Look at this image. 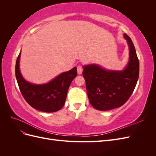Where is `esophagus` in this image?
Wrapping results in <instances>:
<instances>
[{
	"label": "esophagus",
	"mask_w": 156,
	"mask_h": 156,
	"mask_svg": "<svg viewBox=\"0 0 156 156\" xmlns=\"http://www.w3.org/2000/svg\"><path fill=\"white\" fill-rule=\"evenodd\" d=\"M77 73H78L79 74H81V73H82L83 71V67H82V66L79 65L77 67Z\"/></svg>",
	"instance_id": "esophagus-1"
}]
</instances>
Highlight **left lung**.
Segmentation results:
<instances>
[{
	"instance_id": "obj_1",
	"label": "left lung",
	"mask_w": 156,
	"mask_h": 156,
	"mask_svg": "<svg viewBox=\"0 0 156 156\" xmlns=\"http://www.w3.org/2000/svg\"><path fill=\"white\" fill-rule=\"evenodd\" d=\"M124 37L129 48V60L124 70H106L96 64L83 67L88 100L97 110L108 111L123 105L137 83L139 59L132 40L126 34Z\"/></svg>"
}]
</instances>
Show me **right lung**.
Returning a JSON list of instances; mask_svg holds the SVG:
<instances>
[{
	"mask_svg": "<svg viewBox=\"0 0 156 156\" xmlns=\"http://www.w3.org/2000/svg\"><path fill=\"white\" fill-rule=\"evenodd\" d=\"M19 55L16 64V77L19 88L26 101L34 108L45 112H53L64 105L71 83L77 76V68L60 74L49 83L34 84L23 79L20 70Z\"/></svg>",
	"mask_w": 156,
	"mask_h": 156,
	"instance_id": "add662e5",
	"label": "right lung"
}]
</instances>
